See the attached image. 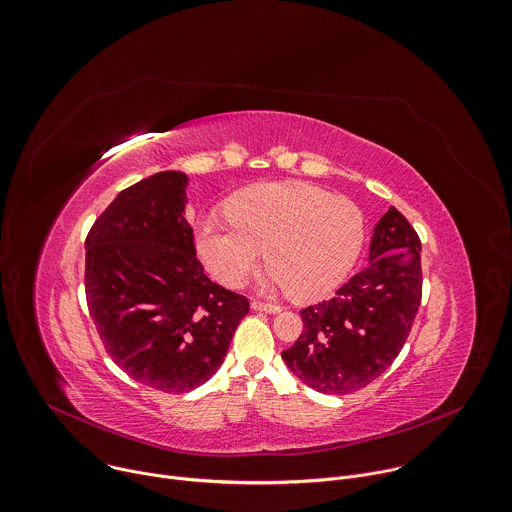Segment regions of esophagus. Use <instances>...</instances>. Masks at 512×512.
Instances as JSON below:
<instances>
[{
	"mask_svg": "<svg viewBox=\"0 0 512 512\" xmlns=\"http://www.w3.org/2000/svg\"><path fill=\"white\" fill-rule=\"evenodd\" d=\"M250 306H252L254 310L268 312V314H276V312H280V306H278V304H274V302H264V300H258V298H254V300L250 302Z\"/></svg>",
	"mask_w": 512,
	"mask_h": 512,
	"instance_id": "34e87169",
	"label": "esophagus"
}]
</instances>
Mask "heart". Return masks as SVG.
<instances>
[{
  "instance_id": "b5f03b06",
  "label": "heart",
  "mask_w": 512,
  "mask_h": 512,
  "mask_svg": "<svg viewBox=\"0 0 512 512\" xmlns=\"http://www.w3.org/2000/svg\"><path fill=\"white\" fill-rule=\"evenodd\" d=\"M230 220L204 218L196 248L212 276L240 288L262 250L270 282L300 300H316L340 286L366 238L360 206L306 182H268L246 188L226 206Z\"/></svg>"
}]
</instances>
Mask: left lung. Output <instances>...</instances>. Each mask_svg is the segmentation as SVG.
Returning a JSON list of instances; mask_svg holds the SVG:
<instances>
[{
	"label": "left lung",
	"instance_id": "obj_1",
	"mask_svg": "<svg viewBox=\"0 0 512 512\" xmlns=\"http://www.w3.org/2000/svg\"><path fill=\"white\" fill-rule=\"evenodd\" d=\"M420 300V238L390 208L374 228L370 266L354 274L330 300L300 310L304 330L282 350V358L318 392L360 390L400 354Z\"/></svg>",
	"mask_w": 512,
	"mask_h": 512
}]
</instances>
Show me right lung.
Instances as JSON below:
<instances>
[{
  "instance_id": "right-lung-1",
  "label": "right lung",
  "mask_w": 512,
  "mask_h": 512,
  "mask_svg": "<svg viewBox=\"0 0 512 512\" xmlns=\"http://www.w3.org/2000/svg\"><path fill=\"white\" fill-rule=\"evenodd\" d=\"M188 178L158 172L126 190L86 238V300L112 360L168 394L204 384L222 364L246 296L204 274L184 216Z\"/></svg>"
}]
</instances>
